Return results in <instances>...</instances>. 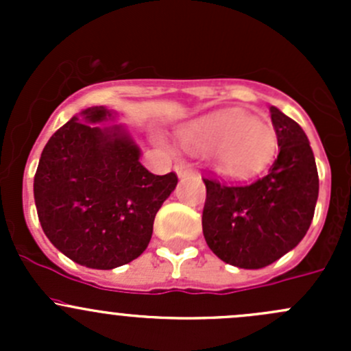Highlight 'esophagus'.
<instances>
[{
  "label": "esophagus",
  "mask_w": 351,
  "mask_h": 351,
  "mask_svg": "<svg viewBox=\"0 0 351 351\" xmlns=\"http://www.w3.org/2000/svg\"><path fill=\"white\" fill-rule=\"evenodd\" d=\"M175 171L180 178H185V176L192 175L193 169H192V166L186 165V162H178V165H175Z\"/></svg>",
  "instance_id": "obj_1"
}]
</instances>
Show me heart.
<instances>
[{"mask_svg": "<svg viewBox=\"0 0 351 351\" xmlns=\"http://www.w3.org/2000/svg\"><path fill=\"white\" fill-rule=\"evenodd\" d=\"M178 137L189 149L214 154L215 166L232 176L258 173L277 149V134L271 125L243 112L202 117L183 127Z\"/></svg>", "mask_w": 351, "mask_h": 351, "instance_id": "heart-1", "label": "heart"}]
</instances>
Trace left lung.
I'll use <instances>...</instances> for the list:
<instances>
[{
    "mask_svg": "<svg viewBox=\"0 0 351 351\" xmlns=\"http://www.w3.org/2000/svg\"><path fill=\"white\" fill-rule=\"evenodd\" d=\"M270 113L280 151L267 175L247 183L204 178L205 241L222 261L246 270L268 267L302 241L319 193L304 130L278 108Z\"/></svg>",
    "mask_w": 351,
    "mask_h": 351,
    "instance_id": "8db88e82",
    "label": "left lung"
}]
</instances>
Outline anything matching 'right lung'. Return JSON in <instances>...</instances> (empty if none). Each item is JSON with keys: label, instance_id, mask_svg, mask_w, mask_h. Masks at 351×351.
I'll list each match as a JSON object with an SVG mask.
<instances>
[{"label": "right lung", "instance_id": "right-lung-1", "mask_svg": "<svg viewBox=\"0 0 351 351\" xmlns=\"http://www.w3.org/2000/svg\"><path fill=\"white\" fill-rule=\"evenodd\" d=\"M73 117L42 151L34 178L38 221L49 241L76 263L112 270L144 253L176 173L153 175L122 127H95L112 119L105 107Z\"/></svg>", "mask_w": 351, "mask_h": 351}]
</instances>
